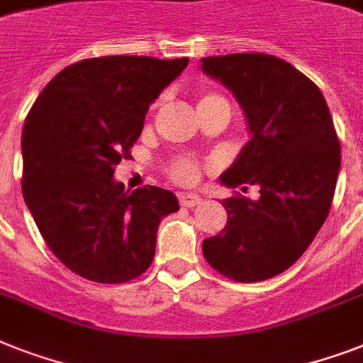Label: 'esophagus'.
Returning <instances> with one entry per match:
<instances>
[{
  "label": "esophagus",
  "instance_id": "obj_1",
  "mask_svg": "<svg viewBox=\"0 0 363 363\" xmlns=\"http://www.w3.org/2000/svg\"><path fill=\"white\" fill-rule=\"evenodd\" d=\"M179 203H181L182 207H197L201 203V197L196 196V194H181Z\"/></svg>",
  "mask_w": 363,
  "mask_h": 363
}]
</instances>
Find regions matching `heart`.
I'll return each mask as SVG.
<instances>
[{
    "label": "heart",
    "mask_w": 363,
    "mask_h": 363,
    "mask_svg": "<svg viewBox=\"0 0 363 363\" xmlns=\"http://www.w3.org/2000/svg\"><path fill=\"white\" fill-rule=\"evenodd\" d=\"M212 104H228V99L220 93H214V91H207V93H201L199 100H197V108L199 106H212ZM229 106V104H228ZM167 177L172 179L177 184H184V186H190V184H196L199 181V175H201V164L191 158L188 155L175 156L166 167Z\"/></svg>",
    "instance_id": "heart-1"
}]
</instances>
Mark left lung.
<instances>
[{
  "label": "left lung",
  "mask_w": 363,
  "mask_h": 363,
  "mask_svg": "<svg viewBox=\"0 0 363 363\" xmlns=\"http://www.w3.org/2000/svg\"><path fill=\"white\" fill-rule=\"evenodd\" d=\"M205 74L237 96L252 140L223 173L231 188H259L257 201L228 197V223L203 240L214 270L240 284L274 278L313 242L328 216L341 166L340 138L317 85L268 54L203 57Z\"/></svg>",
  "instance_id": "obj_1"
}]
</instances>
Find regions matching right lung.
<instances>
[{"instance_id":"1","label":"right lung","mask_w":363,"mask_h":363,"mask_svg":"<svg viewBox=\"0 0 363 363\" xmlns=\"http://www.w3.org/2000/svg\"><path fill=\"white\" fill-rule=\"evenodd\" d=\"M188 57L106 55L69 65L43 89L22 130V194L44 242L74 274L125 284L155 259L156 231L179 211L169 190L113 181L149 104Z\"/></svg>"}]
</instances>
